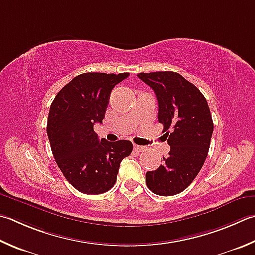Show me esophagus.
I'll return each instance as SVG.
<instances>
[{"label": "esophagus", "instance_id": "obj_1", "mask_svg": "<svg viewBox=\"0 0 255 255\" xmlns=\"http://www.w3.org/2000/svg\"><path fill=\"white\" fill-rule=\"evenodd\" d=\"M133 149H135L136 151H143V150L146 149V147L139 146V145H135V146H133Z\"/></svg>", "mask_w": 255, "mask_h": 255}]
</instances>
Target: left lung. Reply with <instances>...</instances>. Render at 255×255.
<instances>
[{
  "instance_id": "8db88e82",
  "label": "left lung",
  "mask_w": 255,
  "mask_h": 255,
  "mask_svg": "<svg viewBox=\"0 0 255 255\" xmlns=\"http://www.w3.org/2000/svg\"><path fill=\"white\" fill-rule=\"evenodd\" d=\"M158 101V122L170 150L163 164L146 173L147 187L160 196H172L188 187L207 157L213 133L205 97L177 72L138 73Z\"/></svg>"
}]
</instances>
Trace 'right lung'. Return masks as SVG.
Returning a JSON list of instances; mask_svg holds the SVG:
<instances>
[{"instance_id":"add662e5","label":"right lung","mask_w":255,"mask_h":255,"mask_svg":"<svg viewBox=\"0 0 255 255\" xmlns=\"http://www.w3.org/2000/svg\"><path fill=\"white\" fill-rule=\"evenodd\" d=\"M129 76L87 72L73 78L55 96L47 133L55 163L73 187L98 195L112 188L122 160L131 154L129 140H99L94 130L103 123L112 90Z\"/></svg>"}]
</instances>
